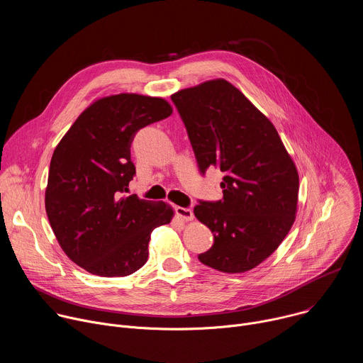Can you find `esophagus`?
Masks as SVG:
<instances>
[{
	"label": "esophagus",
	"instance_id": "esophagus-1",
	"mask_svg": "<svg viewBox=\"0 0 363 363\" xmlns=\"http://www.w3.org/2000/svg\"><path fill=\"white\" fill-rule=\"evenodd\" d=\"M175 214L184 221H191L194 218V213L189 208H184V206H175Z\"/></svg>",
	"mask_w": 363,
	"mask_h": 363
}]
</instances>
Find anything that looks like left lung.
Listing matches in <instances>:
<instances>
[{"instance_id": "1", "label": "left lung", "mask_w": 363, "mask_h": 363, "mask_svg": "<svg viewBox=\"0 0 363 363\" xmlns=\"http://www.w3.org/2000/svg\"><path fill=\"white\" fill-rule=\"evenodd\" d=\"M198 169L224 177L223 199H199L195 217L214 234L198 260L224 273L264 262L290 231L298 175L273 123L231 83L218 79L171 96Z\"/></svg>"}]
</instances>
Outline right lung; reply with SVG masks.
Returning a JSON list of instances; mask_svg holds the SVG:
<instances>
[{
    "mask_svg": "<svg viewBox=\"0 0 363 363\" xmlns=\"http://www.w3.org/2000/svg\"><path fill=\"white\" fill-rule=\"evenodd\" d=\"M172 113L160 97L115 94L89 106L55 149L45 213L72 262L101 277H125L147 260L150 233L172 218L165 203L126 196L136 175L130 145Z\"/></svg>",
    "mask_w": 363,
    "mask_h": 363,
    "instance_id": "right-lung-1",
    "label": "right lung"
}]
</instances>
